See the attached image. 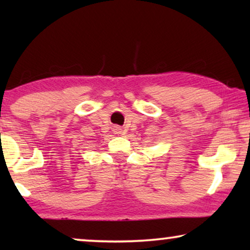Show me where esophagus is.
<instances>
[{
	"mask_svg": "<svg viewBox=\"0 0 250 250\" xmlns=\"http://www.w3.org/2000/svg\"><path fill=\"white\" fill-rule=\"evenodd\" d=\"M114 132L116 133V134H122V128L118 127V126H116V127L114 128Z\"/></svg>",
	"mask_w": 250,
	"mask_h": 250,
	"instance_id": "esophagus-1",
	"label": "esophagus"
}]
</instances>
